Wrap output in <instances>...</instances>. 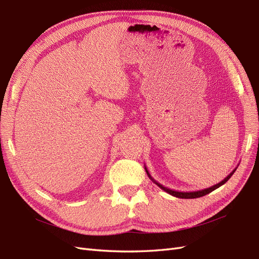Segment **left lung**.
<instances>
[{"label": "left lung", "instance_id": "8db88e82", "mask_svg": "<svg viewBox=\"0 0 259 259\" xmlns=\"http://www.w3.org/2000/svg\"><path fill=\"white\" fill-rule=\"evenodd\" d=\"M239 165V164H238ZM145 166V171H146V173H147V175H148V178L151 179L155 184L157 185V186H159L162 190H164L165 193H168V194H170L171 196H173V197H177V198H182V199H194V198H200V197H202V196H205V195H207V194H210V193H212L213 190H215L216 188H219V187H221L222 185H224L225 183H226L231 177H232V174L236 172V170H237V168L236 169H233L232 170V172H230V174L229 175H227L226 178H225L222 182H220L219 184H216V185H213V186H211V187H208V188H204V189H201V190H196V191H178V190H173V189H170V188H168V187H164L163 185H161L160 183H158L157 181H155L153 178H152V175L149 174V172H148V170H147V168H146V165H144Z\"/></svg>", "mask_w": 259, "mask_h": 259}]
</instances>
